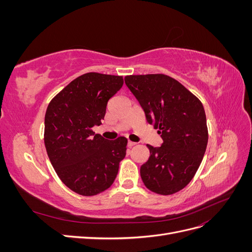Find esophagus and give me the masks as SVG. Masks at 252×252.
Segmentation results:
<instances>
[{
    "mask_svg": "<svg viewBox=\"0 0 252 252\" xmlns=\"http://www.w3.org/2000/svg\"><path fill=\"white\" fill-rule=\"evenodd\" d=\"M135 144H136V143H134V142H131V141H128V147H133Z\"/></svg>",
    "mask_w": 252,
    "mask_h": 252,
    "instance_id": "obj_1",
    "label": "esophagus"
}]
</instances>
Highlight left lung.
Returning a JSON list of instances; mask_svg holds the SVG:
<instances>
[{
  "label": "left lung",
  "instance_id": "8db88e82",
  "mask_svg": "<svg viewBox=\"0 0 252 252\" xmlns=\"http://www.w3.org/2000/svg\"><path fill=\"white\" fill-rule=\"evenodd\" d=\"M125 83L139 101L147 123L161 134V147L147 144L148 161L141 178L149 190L169 195L192 180L208 143L203 104L180 82L168 75H127Z\"/></svg>",
  "mask_w": 252,
  "mask_h": 252
}]
</instances>
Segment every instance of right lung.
Returning a JSON list of instances; mask_svg holds the SVG:
<instances>
[{
  "label": "right lung",
  "instance_id": "add662e5",
  "mask_svg": "<svg viewBox=\"0 0 252 252\" xmlns=\"http://www.w3.org/2000/svg\"><path fill=\"white\" fill-rule=\"evenodd\" d=\"M120 75L88 72L74 79L50 101L44 143L59 178L75 193L91 196L108 189L126 156L127 139L95 134L109 98L123 86Z\"/></svg>",
  "mask_w": 252,
  "mask_h": 252
}]
</instances>
